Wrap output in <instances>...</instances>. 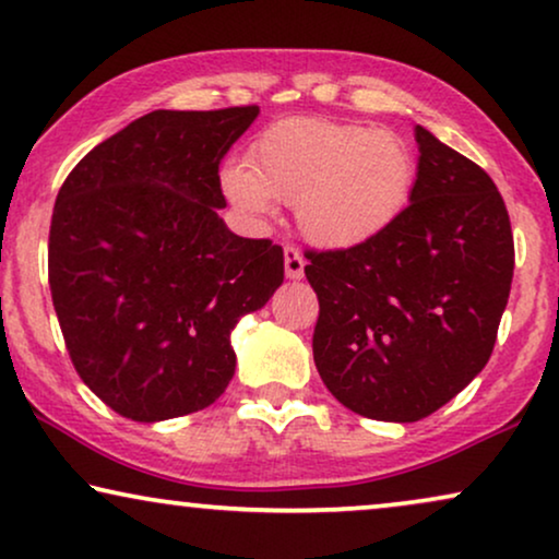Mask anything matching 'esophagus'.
I'll return each mask as SVG.
<instances>
[{
    "mask_svg": "<svg viewBox=\"0 0 559 559\" xmlns=\"http://www.w3.org/2000/svg\"><path fill=\"white\" fill-rule=\"evenodd\" d=\"M284 263H286V278L299 281L304 275V258H301V252L294 248V245H288V248L284 250Z\"/></svg>",
    "mask_w": 559,
    "mask_h": 559,
    "instance_id": "1",
    "label": "esophagus"
}]
</instances>
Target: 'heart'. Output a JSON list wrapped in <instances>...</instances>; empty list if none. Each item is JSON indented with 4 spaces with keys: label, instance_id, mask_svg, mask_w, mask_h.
Instances as JSON below:
<instances>
[{
    "label": "heart",
    "instance_id": "b5f03b06",
    "mask_svg": "<svg viewBox=\"0 0 559 559\" xmlns=\"http://www.w3.org/2000/svg\"><path fill=\"white\" fill-rule=\"evenodd\" d=\"M416 186V155L389 128L281 119L250 147L248 166L222 170V189L252 219L273 217L275 202L296 204L309 242L349 250L381 237L406 212Z\"/></svg>",
    "mask_w": 559,
    "mask_h": 559
}]
</instances>
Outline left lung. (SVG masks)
<instances>
[{"label": "left lung", "mask_w": 559, "mask_h": 559, "mask_svg": "<svg viewBox=\"0 0 559 559\" xmlns=\"http://www.w3.org/2000/svg\"><path fill=\"white\" fill-rule=\"evenodd\" d=\"M412 204L381 237L309 250L314 362L334 399L378 421H419L486 368L513 278V235L480 166L416 124Z\"/></svg>", "instance_id": "left-lung-1"}]
</instances>
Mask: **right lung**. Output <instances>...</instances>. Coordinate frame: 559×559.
Returning a JSON list of instances; mask_svg holds the SVG:
<instances>
[{
    "label": "right lung",
    "mask_w": 559,
    "mask_h": 559,
    "mask_svg": "<svg viewBox=\"0 0 559 559\" xmlns=\"http://www.w3.org/2000/svg\"><path fill=\"white\" fill-rule=\"evenodd\" d=\"M258 111L155 109L86 153L58 191V324L81 381L132 421L214 404L235 376V324L284 284L281 245L219 217V163Z\"/></svg>",
    "instance_id": "1"
}]
</instances>
